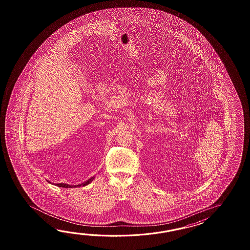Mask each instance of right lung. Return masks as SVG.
<instances>
[{"mask_svg": "<svg viewBox=\"0 0 250 250\" xmlns=\"http://www.w3.org/2000/svg\"><path fill=\"white\" fill-rule=\"evenodd\" d=\"M94 178H95V177H92V178H90L89 180H87V181L84 182V183L79 184V185H69V184H65V183H57V184H55V185H56V186L61 187V188H76V187L86 186L87 184H89L91 181L94 180ZM48 182H50V181H48ZM50 183H51V182H50Z\"/></svg>", "mask_w": 250, "mask_h": 250, "instance_id": "1", "label": "right lung"}]
</instances>
